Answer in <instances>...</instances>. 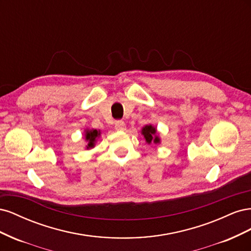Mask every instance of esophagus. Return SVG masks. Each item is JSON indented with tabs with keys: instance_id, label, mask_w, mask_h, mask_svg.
<instances>
[{
	"instance_id": "34e87169",
	"label": "esophagus",
	"mask_w": 251,
	"mask_h": 251,
	"mask_svg": "<svg viewBox=\"0 0 251 251\" xmlns=\"http://www.w3.org/2000/svg\"><path fill=\"white\" fill-rule=\"evenodd\" d=\"M115 128H116L117 131H125L126 128V124H125V121H123V120L116 121Z\"/></svg>"
}]
</instances>
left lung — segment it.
<instances>
[{
	"label": "left lung",
	"instance_id": "8db88e82",
	"mask_svg": "<svg viewBox=\"0 0 251 251\" xmlns=\"http://www.w3.org/2000/svg\"><path fill=\"white\" fill-rule=\"evenodd\" d=\"M141 134L144 136V139H146L148 144L160 143V138H159V136L157 135L156 127L151 126V125L143 126Z\"/></svg>",
	"mask_w": 251,
	"mask_h": 251
}]
</instances>
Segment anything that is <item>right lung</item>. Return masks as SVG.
I'll list each match as a JSON object with an SVG mask.
<instances>
[{"instance_id":"add662e5","label":"right lung","mask_w":251,"mask_h":251,"mask_svg":"<svg viewBox=\"0 0 251 251\" xmlns=\"http://www.w3.org/2000/svg\"><path fill=\"white\" fill-rule=\"evenodd\" d=\"M100 136V131L97 130H87L85 131V139L87 141V150L92 149L95 146V142L98 139V137Z\"/></svg>"}]
</instances>
